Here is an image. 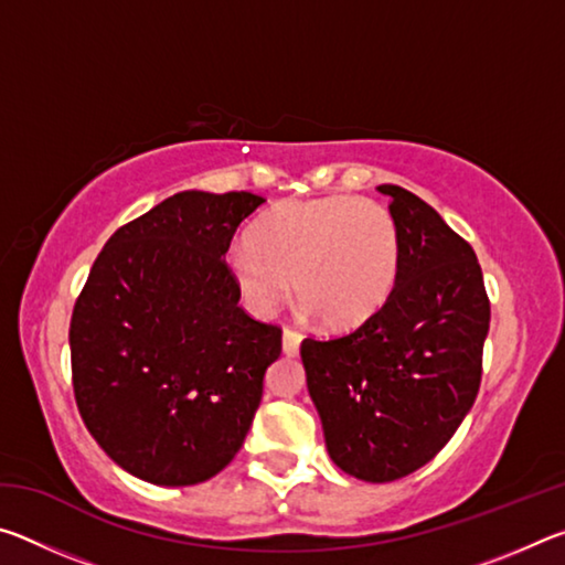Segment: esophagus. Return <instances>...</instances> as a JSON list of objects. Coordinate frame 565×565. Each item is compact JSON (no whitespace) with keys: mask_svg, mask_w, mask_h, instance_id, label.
I'll list each match as a JSON object with an SVG mask.
<instances>
[{"mask_svg":"<svg viewBox=\"0 0 565 565\" xmlns=\"http://www.w3.org/2000/svg\"><path fill=\"white\" fill-rule=\"evenodd\" d=\"M301 339L303 337L296 329H291V327L284 329V353H286V356H296V353H299Z\"/></svg>","mask_w":565,"mask_h":565,"instance_id":"obj_1","label":"esophagus"}]
</instances>
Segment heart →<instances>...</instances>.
<instances>
[{
  "instance_id": "b5f03b06",
  "label": "heart",
  "mask_w": 565,
  "mask_h": 565,
  "mask_svg": "<svg viewBox=\"0 0 565 565\" xmlns=\"http://www.w3.org/2000/svg\"><path fill=\"white\" fill-rule=\"evenodd\" d=\"M228 274L254 313H271L294 289L306 311L331 331L374 319L396 289V218L371 199L329 194L274 206L248 244L226 256Z\"/></svg>"
}]
</instances>
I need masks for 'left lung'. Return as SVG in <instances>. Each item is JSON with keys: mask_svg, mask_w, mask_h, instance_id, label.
<instances>
[{"mask_svg": "<svg viewBox=\"0 0 565 565\" xmlns=\"http://www.w3.org/2000/svg\"><path fill=\"white\" fill-rule=\"evenodd\" d=\"M379 191L401 236L394 294L347 337L301 341L331 461L369 483L418 471L451 441L481 386L491 323L471 244L411 191Z\"/></svg>", "mask_w": 565, "mask_h": 565, "instance_id": "obj_1", "label": "left lung"}]
</instances>
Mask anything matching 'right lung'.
I'll use <instances>...</instances> for the list:
<instances>
[{
    "label": "right lung",
    "mask_w": 565,
    "mask_h": 565,
    "mask_svg": "<svg viewBox=\"0 0 565 565\" xmlns=\"http://www.w3.org/2000/svg\"><path fill=\"white\" fill-rule=\"evenodd\" d=\"M262 204L179 191L117 228L92 266L70 323L74 398L131 476L209 481L252 428L281 329L238 306L224 254Z\"/></svg>",
    "instance_id": "add662e5"
}]
</instances>
